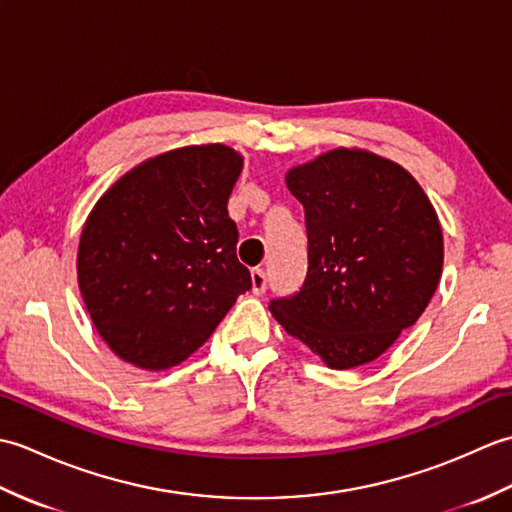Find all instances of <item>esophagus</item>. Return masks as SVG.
Masks as SVG:
<instances>
[{
	"mask_svg": "<svg viewBox=\"0 0 512 512\" xmlns=\"http://www.w3.org/2000/svg\"><path fill=\"white\" fill-rule=\"evenodd\" d=\"M250 286H253V295H264L266 292V273L259 268L250 270Z\"/></svg>",
	"mask_w": 512,
	"mask_h": 512,
	"instance_id": "1",
	"label": "esophagus"
}]
</instances>
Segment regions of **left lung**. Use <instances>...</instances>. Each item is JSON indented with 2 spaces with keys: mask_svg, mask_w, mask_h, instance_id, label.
Instances as JSON below:
<instances>
[{
  "mask_svg": "<svg viewBox=\"0 0 512 512\" xmlns=\"http://www.w3.org/2000/svg\"><path fill=\"white\" fill-rule=\"evenodd\" d=\"M286 187L306 211L308 275L270 312L330 369L376 361L440 284L436 209L405 167L361 147L288 169Z\"/></svg>",
  "mask_w": 512,
  "mask_h": 512,
  "instance_id": "left-lung-1",
  "label": "left lung"
}]
</instances>
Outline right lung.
Returning a JSON list of instances; mask_svg holds the SVG:
<instances>
[{"instance_id":"obj_1","label":"right lung","mask_w":512,"mask_h":512,"mask_svg":"<svg viewBox=\"0 0 512 512\" xmlns=\"http://www.w3.org/2000/svg\"><path fill=\"white\" fill-rule=\"evenodd\" d=\"M244 158L178 147L129 169L83 224L76 279L96 332L125 363L160 372L202 347L250 290L228 198Z\"/></svg>"}]
</instances>
